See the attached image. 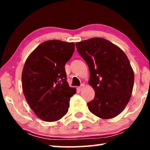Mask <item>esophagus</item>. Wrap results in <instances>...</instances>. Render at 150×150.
Listing matches in <instances>:
<instances>
[{"label":"esophagus","instance_id":"esophagus-1","mask_svg":"<svg viewBox=\"0 0 150 150\" xmlns=\"http://www.w3.org/2000/svg\"><path fill=\"white\" fill-rule=\"evenodd\" d=\"M84 86H85L84 85L82 84V85H81V86H79V87H77V89H78L79 91H81V90L83 89V88L84 87Z\"/></svg>","mask_w":150,"mask_h":150}]
</instances>
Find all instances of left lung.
<instances>
[{
  "mask_svg": "<svg viewBox=\"0 0 150 150\" xmlns=\"http://www.w3.org/2000/svg\"><path fill=\"white\" fill-rule=\"evenodd\" d=\"M77 50L89 68L88 83L95 92L87 103L98 117L109 119L118 116L130 99L134 75L128 58L112 43L93 38L75 43Z\"/></svg>",
  "mask_w": 150,
  "mask_h": 150,
  "instance_id": "obj_1",
  "label": "left lung"
}]
</instances>
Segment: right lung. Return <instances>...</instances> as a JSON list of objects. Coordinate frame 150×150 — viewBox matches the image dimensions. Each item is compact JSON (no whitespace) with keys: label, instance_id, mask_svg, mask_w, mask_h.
<instances>
[{"label":"right lung","instance_id":"obj_1","mask_svg":"<svg viewBox=\"0 0 150 150\" xmlns=\"http://www.w3.org/2000/svg\"><path fill=\"white\" fill-rule=\"evenodd\" d=\"M74 50L73 42L48 40L35 48L25 62L22 90L30 108L42 120L57 121L68 112L76 89L68 84L65 65Z\"/></svg>","mask_w":150,"mask_h":150}]
</instances>
